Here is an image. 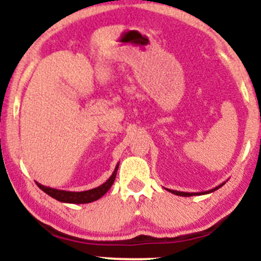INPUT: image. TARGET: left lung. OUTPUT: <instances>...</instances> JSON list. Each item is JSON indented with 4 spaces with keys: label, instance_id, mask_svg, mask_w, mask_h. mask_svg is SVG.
<instances>
[{
    "label": "left lung",
    "instance_id": "left-lung-1",
    "mask_svg": "<svg viewBox=\"0 0 261 261\" xmlns=\"http://www.w3.org/2000/svg\"><path fill=\"white\" fill-rule=\"evenodd\" d=\"M225 184V182H224ZM224 184H221V185H219V186H216V188H214V189H211V190H209V191H202V193H182V191H176V190H169V189H166V190H169L170 193H172V194H175V195H179V196H193V195H205V194H210V193H213V191H215V190H218L219 188H221V186L224 185Z\"/></svg>",
    "mask_w": 261,
    "mask_h": 261
}]
</instances>
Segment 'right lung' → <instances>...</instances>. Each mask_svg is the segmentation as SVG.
Instances as JSON below:
<instances>
[{"label":"right lung","instance_id":"add662e5","mask_svg":"<svg viewBox=\"0 0 261 261\" xmlns=\"http://www.w3.org/2000/svg\"><path fill=\"white\" fill-rule=\"evenodd\" d=\"M117 169H119V164H117L116 167H115L111 176L106 180V182H103L102 185L97 186V188L91 189V190H86V191H65V190H59V189L47 188V186H43L38 182L36 184L41 190L45 191L47 195L54 197V199L59 200V201L67 202V204H87V202L96 201V200H98L101 196H103L106 193H108L110 188L112 186V184H114L115 177H116Z\"/></svg>","mask_w":261,"mask_h":261}]
</instances>
